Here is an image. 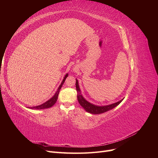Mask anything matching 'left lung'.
Instances as JSON below:
<instances>
[{"label":"left lung","mask_w":158,"mask_h":158,"mask_svg":"<svg viewBox=\"0 0 158 158\" xmlns=\"http://www.w3.org/2000/svg\"><path fill=\"white\" fill-rule=\"evenodd\" d=\"M76 90H77L78 101L80 103V105L87 112L90 113L92 114H101V113H105L106 111H109V110H111V109L115 107L116 106H117L118 105L120 104V103L123 100V99L120 100L119 102H117L116 103L111 104V105H108V106H95V105H94L92 103H90L89 102L86 101V100H85L84 98V97L82 96V95L81 94L78 80H76Z\"/></svg>","instance_id":"obj_1"}]
</instances>
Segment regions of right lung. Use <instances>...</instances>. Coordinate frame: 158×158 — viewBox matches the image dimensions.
<instances>
[{"instance_id":"obj_1","label":"right lung","mask_w":158,"mask_h":158,"mask_svg":"<svg viewBox=\"0 0 158 158\" xmlns=\"http://www.w3.org/2000/svg\"><path fill=\"white\" fill-rule=\"evenodd\" d=\"M68 76H69L68 74H66L65 75L63 80L62 81V82H61L60 85H59V87L58 88V89H57V91L56 92V93L53 96H52L51 99H49L48 100V101H47L44 103L40 105V106H35V107H29L28 108L31 109H47V108H49V107H51L52 106H53L54 104L56 102L57 99H58V95H59V92H60V89L62 88V86H63L64 81H65L66 78L68 77Z\"/></svg>"}]
</instances>
